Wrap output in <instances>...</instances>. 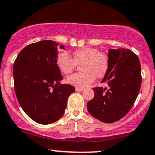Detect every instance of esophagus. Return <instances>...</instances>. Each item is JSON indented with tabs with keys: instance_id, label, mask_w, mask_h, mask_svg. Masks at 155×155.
<instances>
[{
	"instance_id": "34e87169",
	"label": "esophagus",
	"mask_w": 155,
	"mask_h": 155,
	"mask_svg": "<svg viewBox=\"0 0 155 155\" xmlns=\"http://www.w3.org/2000/svg\"><path fill=\"white\" fill-rule=\"evenodd\" d=\"M83 91H84V89H83V88H78V87L76 88V91H77V92H81Z\"/></svg>"
}]
</instances>
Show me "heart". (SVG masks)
<instances>
[{
	"instance_id": "b5f03b06",
	"label": "heart",
	"mask_w": 155,
	"mask_h": 155,
	"mask_svg": "<svg viewBox=\"0 0 155 155\" xmlns=\"http://www.w3.org/2000/svg\"><path fill=\"white\" fill-rule=\"evenodd\" d=\"M57 64L64 74L74 71L76 64L80 65L81 73L68 76L66 81L71 85L84 88L97 78H102L107 72L110 66L109 57L104 53L93 47H82L73 53L71 58L67 52L58 54Z\"/></svg>"
}]
</instances>
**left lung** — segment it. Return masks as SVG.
<instances>
[{
  "label": "left lung",
  "instance_id": "8db88e82",
  "mask_svg": "<svg viewBox=\"0 0 155 155\" xmlns=\"http://www.w3.org/2000/svg\"><path fill=\"white\" fill-rule=\"evenodd\" d=\"M110 66L101 82L107 87H95L94 98L88 101L89 113L104 123H113L124 117L133 106L141 84L138 57L127 48L110 49Z\"/></svg>",
  "mask_w": 155,
  "mask_h": 155
}]
</instances>
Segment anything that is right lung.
Returning a JSON list of instances; mask_svg holds the SVG:
<instances>
[{
  "label": "right lung",
  "instance_id": "1",
  "mask_svg": "<svg viewBox=\"0 0 155 155\" xmlns=\"http://www.w3.org/2000/svg\"><path fill=\"white\" fill-rule=\"evenodd\" d=\"M62 45L52 40L30 44L19 53L13 68L15 91L20 107L40 124H49L63 115L68 98L75 91L61 84L62 76L57 64Z\"/></svg>",
  "mask_w": 155,
  "mask_h": 155
}]
</instances>
